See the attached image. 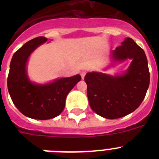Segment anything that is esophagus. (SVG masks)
Returning <instances> with one entry per match:
<instances>
[{
    "label": "esophagus",
    "instance_id": "obj_1",
    "mask_svg": "<svg viewBox=\"0 0 159 159\" xmlns=\"http://www.w3.org/2000/svg\"><path fill=\"white\" fill-rule=\"evenodd\" d=\"M81 77H82V79H84V77H85V75H86V72L85 71H83V72H81Z\"/></svg>",
    "mask_w": 159,
    "mask_h": 159
}]
</instances>
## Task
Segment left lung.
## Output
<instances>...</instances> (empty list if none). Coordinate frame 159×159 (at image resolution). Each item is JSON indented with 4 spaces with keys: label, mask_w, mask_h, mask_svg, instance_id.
Listing matches in <instances>:
<instances>
[{
    "label": "left lung",
    "mask_w": 159,
    "mask_h": 159,
    "mask_svg": "<svg viewBox=\"0 0 159 159\" xmlns=\"http://www.w3.org/2000/svg\"><path fill=\"white\" fill-rule=\"evenodd\" d=\"M111 57L116 61L131 59L127 71L112 76L101 72L85 75L90 107L99 116L119 119L135 111L145 98L150 84V72L146 54L131 38H127Z\"/></svg>",
    "instance_id": "8db88e82"
}]
</instances>
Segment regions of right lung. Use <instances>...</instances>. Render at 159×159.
Returning <instances> with one entry per match:
<instances>
[{"label": "right lung", "instance_id": "right-lung-1", "mask_svg": "<svg viewBox=\"0 0 159 159\" xmlns=\"http://www.w3.org/2000/svg\"><path fill=\"white\" fill-rule=\"evenodd\" d=\"M48 40L43 36L25 43L12 56L7 84L14 105L27 117L34 119H52L65 107L67 94L80 81V75L61 78L47 84H36L29 80L26 64L31 53Z\"/></svg>", "mask_w": 159, "mask_h": 159}]
</instances>
